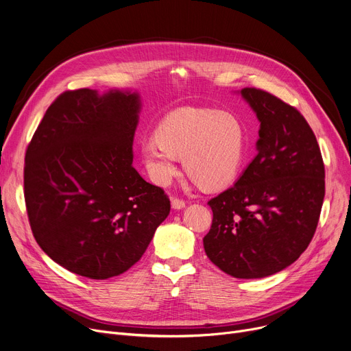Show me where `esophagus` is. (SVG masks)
Masks as SVG:
<instances>
[{"mask_svg": "<svg viewBox=\"0 0 351 351\" xmlns=\"http://www.w3.org/2000/svg\"><path fill=\"white\" fill-rule=\"evenodd\" d=\"M171 202H172V208H173V209H176V210L185 208V200H183V199L172 197V200H171Z\"/></svg>", "mask_w": 351, "mask_h": 351, "instance_id": "obj_1", "label": "esophagus"}]
</instances>
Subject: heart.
<instances>
[{
  "label": "heart",
  "instance_id": "obj_1",
  "mask_svg": "<svg viewBox=\"0 0 351 351\" xmlns=\"http://www.w3.org/2000/svg\"><path fill=\"white\" fill-rule=\"evenodd\" d=\"M246 154L241 118L225 110L180 108L166 115L156 136L141 143L147 175L166 186L178 176L183 159L188 176L206 191L223 189L237 178Z\"/></svg>",
  "mask_w": 351,
  "mask_h": 351
}]
</instances>
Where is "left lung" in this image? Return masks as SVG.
<instances>
[{
	"instance_id": "1",
	"label": "left lung",
	"mask_w": 351,
	"mask_h": 351,
	"mask_svg": "<svg viewBox=\"0 0 351 351\" xmlns=\"http://www.w3.org/2000/svg\"><path fill=\"white\" fill-rule=\"evenodd\" d=\"M261 122L257 155L228 191L210 199L204 247L237 279H262L296 262L316 232L324 199V163L307 121L266 90L243 88Z\"/></svg>"
}]
</instances>
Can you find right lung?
I'll use <instances>...</instances> for the list:
<instances>
[{"label":"right lung","mask_w":351,"mask_h":351,"mask_svg":"<svg viewBox=\"0 0 351 351\" xmlns=\"http://www.w3.org/2000/svg\"><path fill=\"white\" fill-rule=\"evenodd\" d=\"M138 92L66 90L27 147L24 195L36 243L66 270L104 280L132 267L171 200L132 166Z\"/></svg>","instance_id":"obj_1"}]
</instances>
